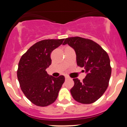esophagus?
<instances>
[{
  "label": "esophagus",
  "instance_id": "obj_1",
  "mask_svg": "<svg viewBox=\"0 0 127 127\" xmlns=\"http://www.w3.org/2000/svg\"><path fill=\"white\" fill-rule=\"evenodd\" d=\"M65 79H70V78L69 76H65Z\"/></svg>",
  "mask_w": 127,
  "mask_h": 127
}]
</instances>
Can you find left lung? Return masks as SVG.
<instances>
[{"instance_id": "left-lung-1", "label": "left lung", "mask_w": 127, "mask_h": 127, "mask_svg": "<svg viewBox=\"0 0 127 127\" xmlns=\"http://www.w3.org/2000/svg\"><path fill=\"white\" fill-rule=\"evenodd\" d=\"M75 51L77 65L84 67L86 76L81 82L74 78V86L70 90L73 98L83 104H91L98 100L108 88L111 74L108 53L95 41L79 36L65 38Z\"/></svg>"}]
</instances>
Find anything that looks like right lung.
Listing matches in <instances>:
<instances>
[{"label":"right lung","mask_w":127,"mask_h":127,"mask_svg":"<svg viewBox=\"0 0 127 127\" xmlns=\"http://www.w3.org/2000/svg\"><path fill=\"white\" fill-rule=\"evenodd\" d=\"M64 39H48L32 45L22 56L17 71L19 85L25 96L38 106H46L56 101L65 77L49 76L46 69L51 64V54Z\"/></svg>","instance_id":"obj_1"}]
</instances>
